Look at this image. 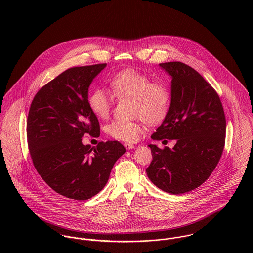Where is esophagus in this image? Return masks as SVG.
<instances>
[{"instance_id": "obj_1", "label": "esophagus", "mask_w": 253, "mask_h": 253, "mask_svg": "<svg viewBox=\"0 0 253 253\" xmlns=\"http://www.w3.org/2000/svg\"><path fill=\"white\" fill-rule=\"evenodd\" d=\"M125 146V148L126 149V150H130V149H134V145L130 144V143H125L124 144Z\"/></svg>"}]
</instances>
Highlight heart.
Listing matches in <instances>:
<instances>
[{"label": "heart", "instance_id": "b5f03b06", "mask_svg": "<svg viewBox=\"0 0 253 253\" xmlns=\"http://www.w3.org/2000/svg\"><path fill=\"white\" fill-rule=\"evenodd\" d=\"M112 93L117 98H132L134 112L150 125H156L166 118L171 100L170 90L163 82L154 80L134 69H126L115 74L109 81ZM113 105L112 96L102 88L94 89L88 97V106L100 119H106ZM144 128L140 122L115 120L106 126L113 138L135 142Z\"/></svg>", "mask_w": 253, "mask_h": 253}]
</instances>
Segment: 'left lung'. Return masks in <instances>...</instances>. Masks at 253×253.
I'll use <instances>...</instances> for the list:
<instances>
[{
    "label": "left lung",
    "mask_w": 253,
    "mask_h": 253,
    "mask_svg": "<svg viewBox=\"0 0 253 253\" xmlns=\"http://www.w3.org/2000/svg\"><path fill=\"white\" fill-rule=\"evenodd\" d=\"M171 76V100L153 140H176L172 149L150 144L147 175L158 188L180 195L207 180L221 158L226 119L214 88L192 67L178 61L160 64Z\"/></svg>",
    "instance_id": "obj_1"
}]
</instances>
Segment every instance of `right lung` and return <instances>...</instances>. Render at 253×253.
<instances>
[{
    "mask_svg": "<svg viewBox=\"0 0 253 253\" xmlns=\"http://www.w3.org/2000/svg\"><path fill=\"white\" fill-rule=\"evenodd\" d=\"M106 63L69 68L37 92L27 119V141L38 173L56 193L77 201L98 194L126 148L119 141L84 145V134L99 136L88 106V87Z\"/></svg>",
    "mask_w": 253,
    "mask_h": 253,
    "instance_id": "add662e5",
    "label": "right lung"
}]
</instances>
